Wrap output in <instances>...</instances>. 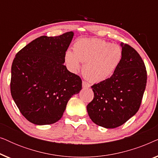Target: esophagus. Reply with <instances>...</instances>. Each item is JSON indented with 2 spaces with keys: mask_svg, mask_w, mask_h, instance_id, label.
Listing matches in <instances>:
<instances>
[{
  "mask_svg": "<svg viewBox=\"0 0 158 158\" xmlns=\"http://www.w3.org/2000/svg\"><path fill=\"white\" fill-rule=\"evenodd\" d=\"M82 86H83V88H89L90 87V84L87 83V82L85 81H83V83H82Z\"/></svg>",
  "mask_w": 158,
  "mask_h": 158,
  "instance_id": "obj_1",
  "label": "esophagus"
}]
</instances>
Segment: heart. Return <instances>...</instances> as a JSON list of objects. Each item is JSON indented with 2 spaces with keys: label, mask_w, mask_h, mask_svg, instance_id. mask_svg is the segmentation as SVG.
<instances>
[{
  "label": "heart",
  "mask_w": 158,
  "mask_h": 158,
  "mask_svg": "<svg viewBox=\"0 0 158 158\" xmlns=\"http://www.w3.org/2000/svg\"><path fill=\"white\" fill-rule=\"evenodd\" d=\"M122 50L117 44L99 39H83L77 41L74 52L68 50L65 61L73 72L83 62V74L94 83L105 81L113 75L119 65Z\"/></svg>",
  "instance_id": "1"
}]
</instances>
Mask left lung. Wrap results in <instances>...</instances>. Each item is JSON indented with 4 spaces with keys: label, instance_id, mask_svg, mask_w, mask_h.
<instances>
[{
    "label": "left lung",
    "instance_id": "obj_1",
    "mask_svg": "<svg viewBox=\"0 0 158 158\" xmlns=\"http://www.w3.org/2000/svg\"><path fill=\"white\" fill-rule=\"evenodd\" d=\"M122 58L111 77L91 86L94 99L87 106L90 119L113 129L124 124L139 109L146 88L147 71L135 49L122 42Z\"/></svg>",
    "mask_w": 158,
    "mask_h": 158
}]
</instances>
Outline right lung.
Here are the masks:
<instances>
[{
	"mask_svg": "<svg viewBox=\"0 0 158 158\" xmlns=\"http://www.w3.org/2000/svg\"><path fill=\"white\" fill-rule=\"evenodd\" d=\"M74 33L42 36L16 55L11 66L10 93L22 115L36 125L62 118L67 103L82 89L78 75L64 65Z\"/></svg>",
	"mask_w": 158,
	"mask_h": 158,
	"instance_id": "1",
	"label": "right lung"
}]
</instances>
